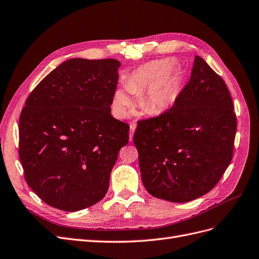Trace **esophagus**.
Masks as SVG:
<instances>
[{
    "label": "esophagus",
    "mask_w": 259,
    "mask_h": 259,
    "mask_svg": "<svg viewBox=\"0 0 259 259\" xmlns=\"http://www.w3.org/2000/svg\"><path fill=\"white\" fill-rule=\"evenodd\" d=\"M136 130V124L132 123L130 125V141L133 140V136H134V132Z\"/></svg>",
    "instance_id": "obj_1"
}]
</instances>
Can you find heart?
I'll return each instance as SVG.
<instances>
[{
    "label": "heart",
    "instance_id": "obj_1",
    "mask_svg": "<svg viewBox=\"0 0 259 259\" xmlns=\"http://www.w3.org/2000/svg\"><path fill=\"white\" fill-rule=\"evenodd\" d=\"M144 89L140 97L142 103L148 102L157 112L171 108L182 91V78L174 61H150L132 72L126 87H119L113 93L111 107L115 117L127 118L134 105L133 94H138Z\"/></svg>",
    "mask_w": 259,
    "mask_h": 259
}]
</instances>
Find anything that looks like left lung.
<instances>
[{"mask_svg":"<svg viewBox=\"0 0 259 259\" xmlns=\"http://www.w3.org/2000/svg\"><path fill=\"white\" fill-rule=\"evenodd\" d=\"M237 118L224 80L196 56L178 102L138 122L141 179L156 198L187 202L210 192L233 158Z\"/></svg>","mask_w":259,"mask_h":259,"instance_id":"obj_1","label":"left lung"}]
</instances>
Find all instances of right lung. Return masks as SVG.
<instances>
[{
	"label": "right lung",
	"mask_w": 259,
	"mask_h": 259,
	"mask_svg": "<svg viewBox=\"0 0 259 259\" xmlns=\"http://www.w3.org/2000/svg\"><path fill=\"white\" fill-rule=\"evenodd\" d=\"M121 63L70 59L45 77L19 119V157L28 185L49 206L75 212L104 198L130 126L110 105Z\"/></svg>",
	"instance_id": "1"
}]
</instances>
